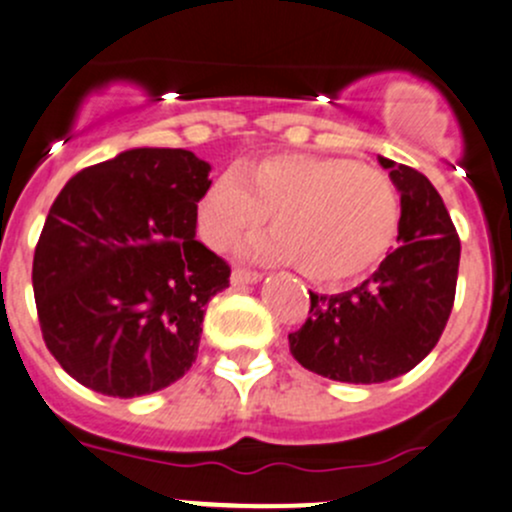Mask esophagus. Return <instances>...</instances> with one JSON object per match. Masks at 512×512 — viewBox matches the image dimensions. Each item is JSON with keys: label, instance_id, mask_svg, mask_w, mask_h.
<instances>
[{"label": "esophagus", "instance_id": "1", "mask_svg": "<svg viewBox=\"0 0 512 512\" xmlns=\"http://www.w3.org/2000/svg\"><path fill=\"white\" fill-rule=\"evenodd\" d=\"M263 276L256 271H246V268H234L232 271V283L234 285H249V283H258Z\"/></svg>", "mask_w": 512, "mask_h": 512}]
</instances>
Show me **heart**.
<instances>
[{"label": "heart", "instance_id": "obj_1", "mask_svg": "<svg viewBox=\"0 0 512 512\" xmlns=\"http://www.w3.org/2000/svg\"><path fill=\"white\" fill-rule=\"evenodd\" d=\"M263 261L295 263L315 283H346L386 258L400 229V195L386 170L342 156L271 153L224 175L197 202V232L214 251L254 234Z\"/></svg>", "mask_w": 512, "mask_h": 512}]
</instances>
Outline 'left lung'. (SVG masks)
<instances>
[{
	"label": "left lung",
	"instance_id": "obj_1",
	"mask_svg": "<svg viewBox=\"0 0 512 512\" xmlns=\"http://www.w3.org/2000/svg\"><path fill=\"white\" fill-rule=\"evenodd\" d=\"M378 161L400 192L398 246L354 290L310 293V317L288 334L298 364L342 383H383L420 364L447 327L459 276V234L439 192L420 170Z\"/></svg>",
	"mask_w": 512,
	"mask_h": 512
}]
</instances>
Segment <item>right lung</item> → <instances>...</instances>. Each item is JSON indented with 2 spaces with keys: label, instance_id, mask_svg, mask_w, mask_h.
<instances>
[{
  "label": "right lung",
  "instance_id": "obj_1",
  "mask_svg": "<svg viewBox=\"0 0 512 512\" xmlns=\"http://www.w3.org/2000/svg\"><path fill=\"white\" fill-rule=\"evenodd\" d=\"M210 170L185 148H131L80 170L51 205L31 273L38 322L85 388L156 393L197 359L205 305L232 273L195 239Z\"/></svg>",
  "mask_w": 512,
  "mask_h": 512
}]
</instances>
